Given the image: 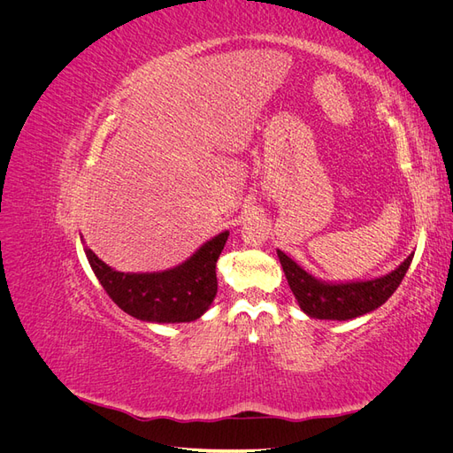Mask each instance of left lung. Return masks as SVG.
Masks as SVG:
<instances>
[{
  "label": "left lung",
  "instance_id": "8db88e82",
  "mask_svg": "<svg viewBox=\"0 0 453 453\" xmlns=\"http://www.w3.org/2000/svg\"><path fill=\"white\" fill-rule=\"evenodd\" d=\"M278 257L285 278L289 281L291 291L303 311L315 319L346 321L359 318V315L372 311L386 303L396 291V287L401 285L414 255H410L399 268L383 278L338 285L318 281L281 251H278Z\"/></svg>",
  "mask_w": 453,
  "mask_h": 453
}]
</instances>
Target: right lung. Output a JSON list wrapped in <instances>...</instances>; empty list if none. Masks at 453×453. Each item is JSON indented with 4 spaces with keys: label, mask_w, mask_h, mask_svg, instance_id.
Wrapping results in <instances>:
<instances>
[{
    "label": "right lung",
    "mask_w": 453,
    "mask_h": 453,
    "mask_svg": "<svg viewBox=\"0 0 453 453\" xmlns=\"http://www.w3.org/2000/svg\"><path fill=\"white\" fill-rule=\"evenodd\" d=\"M228 232L203 243L183 265L155 273H125L107 266L87 250L96 278L109 298L132 318L157 323H185L198 319L217 295L215 265Z\"/></svg>",
    "instance_id": "1"
}]
</instances>
